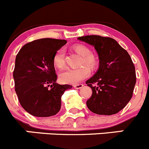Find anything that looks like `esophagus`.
<instances>
[{"mask_svg":"<svg viewBox=\"0 0 149 149\" xmlns=\"http://www.w3.org/2000/svg\"><path fill=\"white\" fill-rule=\"evenodd\" d=\"M83 86H84L83 84H77V85H74V87L76 89H80L83 87Z\"/></svg>","mask_w":149,"mask_h":149,"instance_id":"34e87169","label":"esophagus"}]
</instances>
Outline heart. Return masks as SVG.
I'll return each mask as SVG.
<instances>
[{"label":"heart","instance_id":"obj_1","mask_svg":"<svg viewBox=\"0 0 149 149\" xmlns=\"http://www.w3.org/2000/svg\"><path fill=\"white\" fill-rule=\"evenodd\" d=\"M74 49L80 56H83L81 64H85L91 69L96 66L97 60L95 57L91 55V51L88 48L83 45H76L74 46ZM53 63L56 67L61 69L65 64V55L63 49H60L56 52L53 58ZM89 69L86 66H82L77 69H67L62 71L59 74L61 81L66 84H77L88 76Z\"/></svg>","mask_w":149,"mask_h":149}]
</instances>
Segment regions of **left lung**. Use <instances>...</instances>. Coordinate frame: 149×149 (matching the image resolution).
<instances>
[{"label": "left lung", "instance_id": "1", "mask_svg": "<svg viewBox=\"0 0 149 149\" xmlns=\"http://www.w3.org/2000/svg\"><path fill=\"white\" fill-rule=\"evenodd\" d=\"M77 39L93 46L100 60L98 70L86 82L92 89L88 108L98 115L118 113L131 100L136 83L130 56L112 38L91 35Z\"/></svg>", "mask_w": 149, "mask_h": 149}]
</instances>
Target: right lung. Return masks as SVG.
Returning <instances> with one entry per match:
<instances>
[{
	"label": "right lung",
	"instance_id": "right-lung-1",
	"mask_svg": "<svg viewBox=\"0 0 149 149\" xmlns=\"http://www.w3.org/2000/svg\"><path fill=\"white\" fill-rule=\"evenodd\" d=\"M66 42L64 39H37L24 45L17 55L13 72L15 91L21 106L32 116L57 114L62 95L72 88L56 83L53 63L56 52Z\"/></svg>",
	"mask_w": 149,
	"mask_h": 149
}]
</instances>
